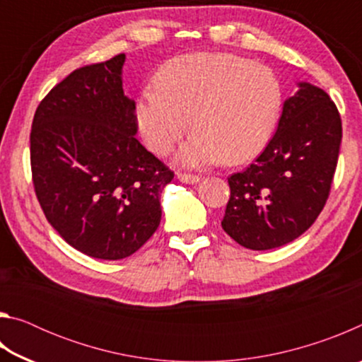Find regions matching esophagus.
<instances>
[{
  "label": "esophagus",
  "mask_w": 362,
  "mask_h": 362,
  "mask_svg": "<svg viewBox=\"0 0 362 362\" xmlns=\"http://www.w3.org/2000/svg\"><path fill=\"white\" fill-rule=\"evenodd\" d=\"M177 179H179L183 183H196V182H199V175L179 173V174H177Z\"/></svg>",
  "instance_id": "obj_1"
}]
</instances>
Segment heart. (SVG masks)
I'll return each mask as SVG.
<instances>
[{"label":"heart","instance_id":"obj_1","mask_svg":"<svg viewBox=\"0 0 362 362\" xmlns=\"http://www.w3.org/2000/svg\"><path fill=\"white\" fill-rule=\"evenodd\" d=\"M283 108V88L272 69L231 54H188L164 64L156 84L140 90L136 122L158 156L174 150L185 166L241 164L265 148Z\"/></svg>","mask_w":362,"mask_h":362}]
</instances>
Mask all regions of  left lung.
Instances as JSON below:
<instances>
[{
    "label": "left lung",
    "instance_id": "left-lung-1",
    "mask_svg": "<svg viewBox=\"0 0 362 362\" xmlns=\"http://www.w3.org/2000/svg\"><path fill=\"white\" fill-rule=\"evenodd\" d=\"M341 118L327 93L302 83L284 102L278 129L243 173L228 177L222 228L241 246L274 249L315 223L339 161Z\"/></svg>",
    "mask_w": 362,
    "mask_h": 362
}]
</instances>
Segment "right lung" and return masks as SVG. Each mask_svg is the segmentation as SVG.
<instances>
[{"mask_svg":"<svg viewBox=\"0 0 362 362\" xmlns=\"http://www.w3.org/2000/svg\"><path fill=\"white\" fill-rule=\"evenodd\" d=\"M126 56L79 66L40 102L30 132L36 198L60 236L94 259L119 260L161 222L174 170L136 139V103L122 90Z\"/></svg>","mask_w":362,"mask_h":362,"instance_id":"right-lung-1","label":"right lung"}]
</instances>
